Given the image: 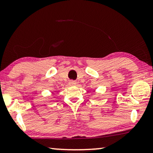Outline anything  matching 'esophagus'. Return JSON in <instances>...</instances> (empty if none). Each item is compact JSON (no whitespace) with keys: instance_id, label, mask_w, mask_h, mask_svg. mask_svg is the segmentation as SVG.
I'll return each instance as SVG.
<instances>
[{"instance_id":"1","label":"esophagus","mask_w":153,"mask_h":153,"mask_svg":"<svg viewBox=\"0 0 153 153\" xmlns=\"http://www.w3.org/2000/svg\"><path fill=\"white\" fill-rule=\"evenodd\" d=\"M69 84H70V85H76V82L74 81H70V83H69Z\"/></svg>"}]
</instances>
